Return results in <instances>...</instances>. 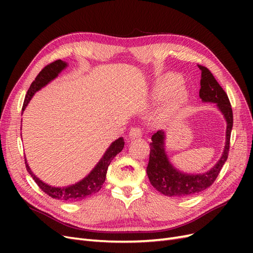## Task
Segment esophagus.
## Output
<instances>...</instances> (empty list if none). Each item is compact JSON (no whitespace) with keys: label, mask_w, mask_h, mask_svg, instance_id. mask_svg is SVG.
<instances>
[{"label":"esophagus","mask_w":253,"mask_h":253,"mask_svg":"<svg viewBox=\"0 0 253 253\" xmlns=\"http://www.w3.org/2000/svg\"><path fill=\"white\" fill-rule=\"evenodd\" d=\"M142 136V131L140 127H133L131 128V131L128 133V137L131 139H135V138H140Z\"/></svg>","instance_id":"34e87169"}]
</instances>
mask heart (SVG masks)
I'll return each mask as SVG.
<instances>
[{
    "instance_id": "heart-1",
    "label": "heart",
    "mask_w": 253,
    "mask_h": 253,
    "mask_svg": "<svg viewBox=\"0 0 253 253\" xmlns=\"http://www.w3.org/2000/svg\"><path fill=\"white\" fill-rule=\"evenodd\" d=\"M180 83L179 77L173 74H167L160 77L155 85V95L158 97H162L167 93H170L171 101H179L181 99L185 98L186 90L181 86H177Z\"/></svg>"
}]
</instances>
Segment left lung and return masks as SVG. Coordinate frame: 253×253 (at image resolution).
Masks as SVG:
<instances>
[{"instance_id": "obj_1", "label": "left lung", "mask_w": 253, "mask_h": 253, "mask_svg": "<svg viewBox=\"0 0 253 253\" xmlns=\"http://www.w3.org/2000/svg\"><path fill=\"white\" fill-rule=\"evenodd\" d=\"M202 71L200 97L203 102L215 103L217 109L224 115L227 122L226 142L224 152L218 162L209 171L203 174L183 173L170 163L166 152V133L157 131L152 136L150 143V159L147 167L148 177L151 185L160 193L167 196L189 197L209 188L216 179L218 173L228 158L230 136L233 126V114L230 101L225 90L208 68L198 65Z\"/></svg>"}]
</instances>
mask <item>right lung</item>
Returning a JSON list of instances; mask_svg holds the SVG:
<instances>
[{
  "mask_svg": "<svg viewBox=\"0 0 253 253\" xmlns=\"http://www.w3.org/2000/svg\"><path fill=\"white\" fill-rule=\"evenodd\" d=\"M66 67H67V63L62 60H57L55 62L45 66L39 73V75L37 76L35 81L32 83V85H30L29 89L27 90L22 111H25L27 104L30 101V99L33 98V96L37 93L38 90H40L42 87L47 85L50 81L56 79L59 76V74ZM124 147H125L124 137H119L118 139H116L114 142L111 143V145L108 148V150L105 151L101 159L99 160L94 169L91 170L85 177L81 179L80 181L74 183V185L66 186V187H53V186L47 185L46 182H44L39 177H37V176L34 174V172L30 170L26 158H25V165H26L27 172L32 175V177L34 178L37 185L40 187V189L43 191V192H45L50 197L55 198V200H59L62 202H68V203L80 202L84 200V198L97 193L98 191L102 188V185L106 177V171H108V168L111 162L113 160V158L118 154V153L122 151Z\"/></svg>",
  "mask_w": 253,
  "mask_h": 253,
  "instance_id": "add662e5",
  "label": "right lung"
}]
</instances>
